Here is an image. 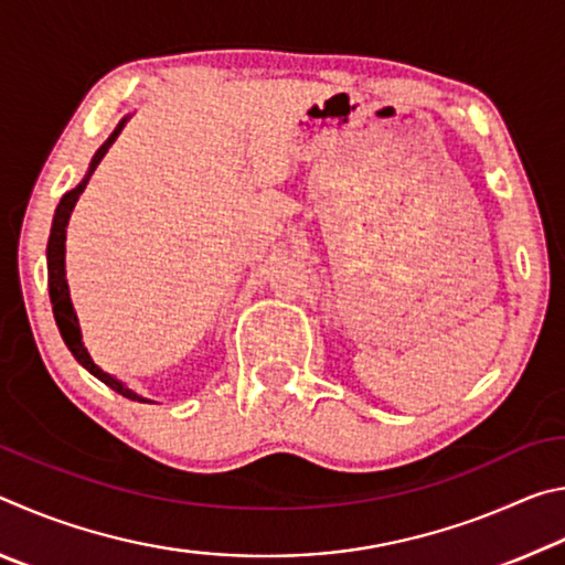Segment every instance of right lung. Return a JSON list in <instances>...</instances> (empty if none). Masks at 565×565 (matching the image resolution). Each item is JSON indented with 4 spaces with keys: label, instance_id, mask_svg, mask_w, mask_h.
Returning a JSON list of instances; mask_svg holds the SVG:
<instances>
[{
    "label": "right lung",
    "instance_id": "add662e5",
    "mask_svg": "<svg viewBox=\"0 0 565 565\" xmlns=\"http://www.w3.org/2000/svg\"><path fill=\"white\" fill-rule=\"evenodd\" d=\"M131 117V114H129ZM129 117H124L117 129L111 131V137L104 141V145L97 149V154L92 157L89 161V169L87 174H84V179L76 184L72 191H66V194L62 196L60 206H56L54 212V218H52V232H50V244H46V274H50V299H52V311H54V321L56 327H60V333L62 339L66 343V349L72 351V356L82 363L84 369L89 371V374L94 379H99L102 384H107L111 391H117V394H121L124 398H131V401H139V404H154V401H149L145 396H139L137 391H131L124 381H119L117 376H111L104 371L102 366H97L94 363V359L89 356L87 347H84L82 341V329H79V319H76V311L72 306V296H70V284H66V264H64V254H66V226H70V216L74 212L76 202H79L82 191L87 189L89 179L94 174V169L99 167V161L104 159V154H107L109 147L117 141V137L124 129V124L129 121Z\"/></svg>",
    "mask_w": 565,
    "mask_h": 565
}]
</instances>
